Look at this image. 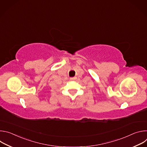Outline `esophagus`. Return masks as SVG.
<instances>
[{
	"instance_id": "1",
	"label": "esophagus",
	"mask_w": 147,
	"mask_h": 147,
	"mask_svg": "<svg viewBox=\"0 0 147 147\" xmlns=\"http://www.w3.org/2000/svg\"><path fill=\"white\" fill-rule=\"evenodd\" d=\"M70 80L71 81H74V80H76V79H77V77H71L70 78Z\"/></svg>"
}]
</instances>
